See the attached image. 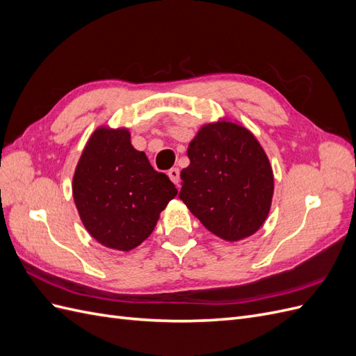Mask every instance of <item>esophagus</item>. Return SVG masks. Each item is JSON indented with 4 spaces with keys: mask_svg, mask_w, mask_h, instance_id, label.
I'll list each match as a JSON object with an SVG mask.
<instances>
[{
    "mask_svg": "<svg viewBox=\"0 0 356 356\" xmlns=\"http://www.w3.org/2000/svg\"><path fill=\"white\" fill-rule=\"evenodd\" d=\"M168 177L170 178V181L174 182L177 187H179V169L178 168H172L168 170Z\"/></svg>",
    "mask_w": 356,
    "mask_h": 356,
    "instance_id": "esophagus-1",
    "label": "esophagus"
}]
</instances>
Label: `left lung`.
Segmentation results:
<instances>
[{
	"label": "left lung",
	"instance_id": "left-lung-1",
	"mask_svg": "<svg viewBox=\"0 0 356 356\" xmlns=\"http://www.w3.org/2000/svg\"><path fill=\"white\" fill-rule=\"evenodd\" d=\"M179 199L211 233L227 242L250 238L270 212L273 170L261 144L238 122L203 124L187 149Z\"/></svg>",
	"mask_w": 356,
	"mask_h": 356
}]
</instances>
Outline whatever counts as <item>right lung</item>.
<instances>
[{"label": "right lung", "mask_w": 356, "mask_h": 356, "mask_svg": "<svg viewBox=\"0 0 356 356\" xmlns=\"http://www.w3.org/2000/svg\"><path fill=\"white\" fill-rule=\"evenodd\" d=\"M178 195L131 143L127 127L99 126L72 177V197L86 230L101 245L131 251L153 233L160 212Z\"/></svg>", "instance_id": "obj_1"}]
</instances>
